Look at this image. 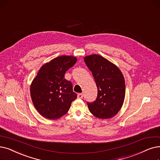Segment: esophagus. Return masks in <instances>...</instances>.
Here are the masks:
<instances>
[{
	"label": "esophagus",
	"mask_w": 160,
	"mask_h": 160,
	"mask_svg": "<svg viewBox=\"0 0 160 160\" xmlns=\"http://www.w3.org/2000/svg\"><path fill=\"white\" fill-rule=\"evenodd\" d=\"M82 97H83V94H82V93H79L78 94V98H82Z\"/></svg>",
	"instance_id": "obj_1"
}]
</instances>
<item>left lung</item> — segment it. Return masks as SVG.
<instances>
[{
  "mask_svg": "<svg viewBox=\"0 0 160 160\" xmlns=\"http://www.w3.org/2000/svg\"><path fill=\"white\" fill-rule=\"evenodd\" d=\"M84 61L92 72L98 89L97 100L87 103L89 111L99 119L114 117L122 108L125 100L123 73L116 64L98 54L87 56Z\"/></svg>",
  "mask_w": 160,
  "mask_h": 160,
  "instance_id": "8db88e82",
  "label": "left lung"
}]
</instances>
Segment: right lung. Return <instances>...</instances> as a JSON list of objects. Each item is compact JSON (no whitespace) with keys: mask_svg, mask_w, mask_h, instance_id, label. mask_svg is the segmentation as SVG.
I'll return each instance as SVG.
<instances>
[{"mask_svg":"<svg viewBox=\"0 0 160 160\" xmlns=\"http://www.w3.org/2000/svg\"><path fill=\"white\" fill-rule=\"evenodd\" d=\"M78 58L73 56H61L44 63L30 86L33 104L41 116L48 119H57L69 111L77 94L72 82L64 78L68 70Z\"/></svg>","mask_w":160,"mask_h":160,"instance_id":"add662e5","label":"right lung"}]
</instances>
